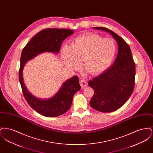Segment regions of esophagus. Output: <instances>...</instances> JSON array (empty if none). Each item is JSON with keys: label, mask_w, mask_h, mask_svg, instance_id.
I'll return each mask as SVG.
<instances>
[{"label": "esophagus", "mask_w": 153, "mask_h": 153, "mask_svg": "<svg viewBox=\"0 0 153 153\" xmlns=\"http://www.w3.org/2000/svg\"><path fill=\"white\" fill-rule=\"evenodd\" d=\"M80 84L81 88H85L88 85L87 82L85 80H81L80 81Z\"/></svg>", "instance_id": "esophagus-1"}]
</instances>
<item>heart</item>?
I'll list each match as a JSON object with an SVG mask.
<instances>
[{
  "mask_svg": "<svg viewBox=\"0 0 153 153\" xmlns=\"http://www.w3.org/2000/svg\"><path fill=\"white\" fill-rule=\"evenodd\" d=\"M116 52L117 46L113 39L87 33L74 38L71 46H63L61 56L63 63L69 69H78L82 62L85 71L96 76L108 69Z\"/></svg>",
  "mask_w": 153,
  "mask_h": 153,
  "instance_id": "1",
  "label": "heart"
}]
</instances>
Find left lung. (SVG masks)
<instances>
[{"mask_svg":"<svg viewBox=\"0 0 153 153\" xmlns=\"http://www.w3.org/2000/svg\"><path fill=\"white\" fill-rule=\"evenodd\" d=\"M93 29L107 33L116 40L118 46L117 58L104 72L88 82L94 95L89 102L91 107L102 112H111L120 108L133 92L135 64L129 45L115 33L102 27Z\"/></svg>","mask_w":153,"mask_h":153,"instance_id":"left-lung-1","label":"left lung"}]
</instances>
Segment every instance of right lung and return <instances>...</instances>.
Listing matches in <instances>:
<instances>
[{
    "label": "right lung",
    "mask_w": 153,
    "mask_h": 153,
    "mask_svg": "<svg viewBox=\"0 0 153 153\" xmlns=\"http://www.w3.org/2000/svg\"><path fill=\"white\" fill-rule=\"evenodd\" d=\"M73 33V30L66 29L43 30L33 36L22 51L19 79L23 94L30 107L44 117H58L68 111L71 107L73 96L81 88L79 77L74 76L66 80L51 97L39 99L33 95L26 87L23 77V68L28 61L41 53H58L62 41Z\"/></svg>",
    "instance_id": "add662e5"
}]
</instances>
